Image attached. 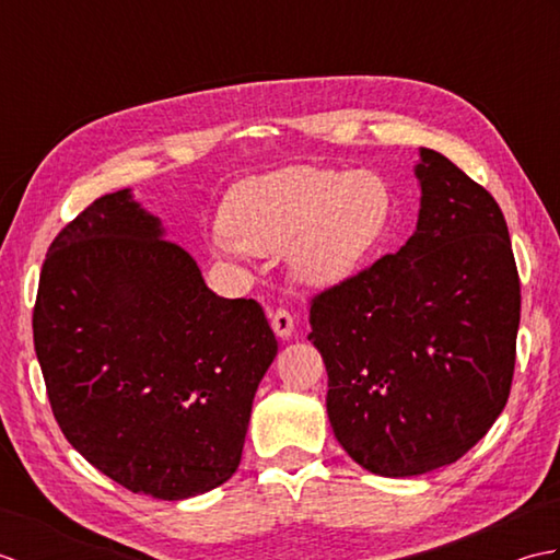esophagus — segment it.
Here are the masks:
<instances>
[{
    "instance_id": "esophagus-1",
    "label": "esophagus",
    "mask_w": 560,
    "mask_h": 560,
    "mask_svg": "<svg viewBox=\"0 0 560 560\" xmlns=\"http://www.w3.org/2000/svg\"><path fill=\"white\" fill-rule=\"evenodd\" d=\"M293 315L287 311V307H279L277 313L271 315V329L273 335L281 337V339H289L293 335Z\"/></svg>"
}]
</instances>
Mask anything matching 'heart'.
Listing matches in <instances>:
<instances>
[{
	"label": "heart",
	"mask_w": 560,
	"mask_h": 560,
	"mask_svg": "<svg viewBox=\"0 0 560 560\" xmlns=\"http://www.w3.org/2000/svg\"><path fill=\"white\" fill-rule=\"evenodd\" d=\"M392 209L387 183L373 171L291 165L233 187L223 207L229 237L217 255H281L293 277L327 289L349 279L383 237Z\"/></svg>",
	"instance_id": "1"
}]
</instances>
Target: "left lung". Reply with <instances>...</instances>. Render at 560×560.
<instances>
[{"label":"left lung","mask_w":560,"mask_h":560,"mask_svg":"<svg viewBox=\"0 0 560 560\" xmlns=\"http://www.w3.org/2000/svg\"><path fill=\"white\" fill-rule=\"evenodd\" d=\"M399 253L317 293L307 335L339 445L380 477L457 462L501 416L515 373L520 277L501 207L433 149Z\"/></svg>","instance_id":"left-lung-1"}]
</instances>
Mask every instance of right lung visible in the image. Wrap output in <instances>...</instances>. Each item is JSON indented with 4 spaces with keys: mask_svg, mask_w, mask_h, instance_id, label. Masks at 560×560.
I'll list each match as a JSON object with an SVG mask.
<instances>
[{
    "mask_svg": "<svg viewBox=\"0 0 560 560\" xmlns=\"http://www.w3.org/2000/svg\"><path fill=\"white\" fill-rule=\"evenodd\" d=\"M33 341L71 447L161 501L233 477L257 385L279 351L261 305L213 293L129 189L57 233Z\"/></svg>",
    "mask_w": 560,
    "mask_h": 560,
    "instance_id": "add662e5",
    "label": "right lung"
}]
</instances>
